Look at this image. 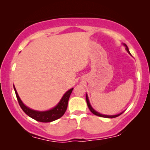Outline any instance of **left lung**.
Masks as SVG:
<instances>
[{
	"label": "left lung",
	"instance_id": "left-lung-1",
	"mask_svg": "<svg viewBox=\"0 0 150 150\" xmlns=\"http://www.w3.org/2000/svg\"><path fill=\"white\" fill-rule=\"evenodd\" d=\"M123 46H125V49H126V51H128V53H129V54H130V51H129V49L128 48V46H127V45L125 44H123ZM131 55V54H130ZM86 101H87V106H88V107L89 108V110H90V111L92 112L93 114L96 115V116H100V117H104V118H116V117L120 116V115H121L122 113H123V112L118 113V114H116V115H104V114H101L100 113L97 112V111H95V110L94 109V108H92V106H91L90 103H89V99H88V96H87V94H86Z\"/></svg>",
	"mask_w": 150,
	"mask_h": 150
}]
</instances>
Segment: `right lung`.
Segmentation results:
<instances>
[{
    "instance_id": "1",
    "label": "right lung",
    "mask_w": 150,
    "mask_h": 150,
    "mask_svg": "<svg viewBox=\"0 0 150 150\" xmlns=\"http://www.w3.org/2000/svg\"><path fill=\"white\" fill-rule=\"evenodd\" d=\"M13 87H14L15 94H16L19 104H20L22 109L23 110L24 112L27 116L31 117L33 119L39 122H43V123H49V122L53 121V120H57L63 116L65 111H66L67 107H68V100H69L70 96L73 89V88H71L68 91H67L63 94V97L61 98L58 104L56 106L51 108V109L47 110V111H40L32 109V108L27 107L26 105L24 104L21 99H20V97H19L15 86H13Z\"/></svg>"
}]
</instances>
